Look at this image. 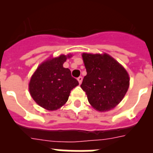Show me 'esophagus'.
I'll use <instances>...</instances> for the list:
<instances>
[{
	"label": "esophagus",
	"mask_w": 153,
	"mask_h": 153,
	"mask_svg": "<svg viewBox=\"0 0 153 153\" xmlns=\"http://www.w3.org/2000/svg\"><path fill=\"white\" fill-rule=\"evenodd\" d=\"M77 80H78V82H79V84H81V83H82V80H83V77H82V76H79V77L77 78Z\"/></svg>",
	"instance_id": "obj_1"
}]
</instances>
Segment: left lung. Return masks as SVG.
I'll return each instance as SVG.
<instances>
[{"instance_id": "left-lung-1", "label": "left lung", "mask_w": 153, "mask_h": 153, "mask_svg": "<svg viewBox=\"0 0 153 153\" xmlns=\"http://www.w3.org/2000/svg\"><path fill=\"white\" fill-rule=\"evenodd\" d=\"M86 76L80 87L89 102L98 111L106 112L117 106L129 86V76L122 65L107 53L82 54Z\"/></svg>"}]
</instances>
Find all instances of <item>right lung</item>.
<instances>
[{"label":"right lung","instance_id":"obj_1","mask_svg":"<svg viewBox=\"0 0 153 153\" xmlns=\"http://www.w3.org/2000/svg\"><path fill=\"white\" fill-rule=\"evenodd\" d=\"M70 55L51 58L37 67L29 83V91L33 100L47 110H56L68 100L70 91L79 85L63 64Z\"/></svg>","mask_w":153,"mask_h":153}]
</instances>
